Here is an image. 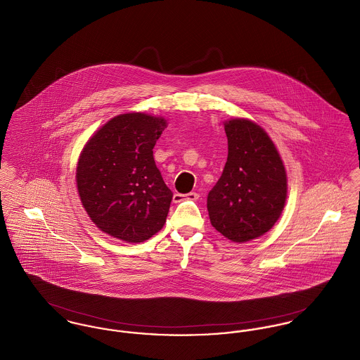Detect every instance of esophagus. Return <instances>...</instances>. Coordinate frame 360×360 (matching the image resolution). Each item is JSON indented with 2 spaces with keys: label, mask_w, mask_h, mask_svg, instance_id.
I'll list each match as a JSON object with an SVG mask.
<instances>
[{
  "label": "esophagus",
  "mask_w": 360,
  "mask_h": 360,
  "mask_svg": "<svg viewBox=\"0 0 360 360\" xmlns=\"http://www.w3.org/2000/svg\"><path fill=\"white\" fill-rule=\"evenodd\" d=\"M198 197H200V195H198V193H195V192H191V193L186 194L175 193L174 194V202H181V201H184V200H192V201H195Z\"/></svg>",
  "instance_id": "obj_1"
}]
</instances>
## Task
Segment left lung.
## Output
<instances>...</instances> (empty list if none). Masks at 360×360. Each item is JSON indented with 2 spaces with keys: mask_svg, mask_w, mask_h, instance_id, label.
<instances>
[{
  "mask_svg": "<svg viewBox=\"0 0 360 360\" xmlns=\"http://www.w3.org/2000/svg\"><path fill=\"white\" fill-rule=\"evenodd\" d=\"M227 162L207 197L211 224L227 240L247 243L267 233L281 217L288 179L269 134L255 122H224Z\"/></svg>",
  "mask_w": 360,
  "mask_h": 360,
  "instance_id": "obj_1",
  "label": "left lung"
}]
</instances>
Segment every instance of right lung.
<instances>
[{"instance_id": "add662e5", "label": "right lung", "mask_w": 360, "mask_h": 360, "mask_svg": "<svg viewBox=\"0 0 360 360\" xmlns=\"http://www.w3.org/2000/svg\"><path fill=\"white\" fill-rule=\"evenodd\" d=\"M166 127L162 116L122 113L84 145L77 186L83 208L101 231L137 244L163 229L172 192L156 167L153 146Z\"/></svg>"}]
</instances>
